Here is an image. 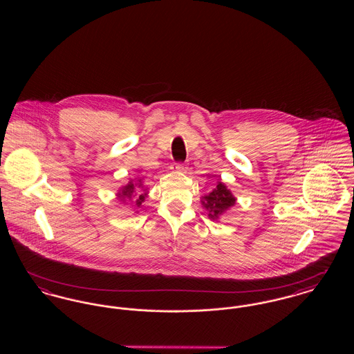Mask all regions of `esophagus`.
Instances as JSON below:
<instances>
[{
  "label": "esophagus",
  "instance_id": "1",
  "mask_svg": "<svg viewBox=\"0 0 354 354\" xmlns=\"http://www.w3.org/2000/svg\"><path fill=\"white\" fill-rule=\"evenodd\" d=\"M174 169H175L176 172H185V166H183V165H180V163L175 165V167H174Z\"/></svg>",
  "mask_w": 354,
  "mask_h": 354
}]
</instances>
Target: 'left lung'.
<instances>
[{
  "label": "left lung",
  "mask_w": 354,
  "mask_h": 354,
  "mask_svg": "<svg viewBox=\"0 0 354 354\" xmlns=\"http://www.w3.org/2000/svg\"><path fill=\"white\" fill-rule=\"evenodd\" d=\"M201 202L208 214V218L214 221H219L220 216L235 205L236 198L227 185L218 180L216 187L209 194L202 196Z\"/></svg>",
  "instance_id": "8db88e82"
}]
</instances>
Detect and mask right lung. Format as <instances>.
<instances>
[{
  "label": "right lung",
  "instance_id": "1",
  "mask_svg": "<svg viewBox=\"0 0 354 354\" xmlns=\"http://www.w3.org/2000/svg\"><path fill=\"white\" fill-rule=\"evenodd\" d=\"M115 195L120 202L126 203V201H131L135 214H138L136 209L149 196V188L143 185V179H131L127 185H122Z\"/></svg>",
  "mask_w": 354,
  "mask_h": 354
}]
</instances>
